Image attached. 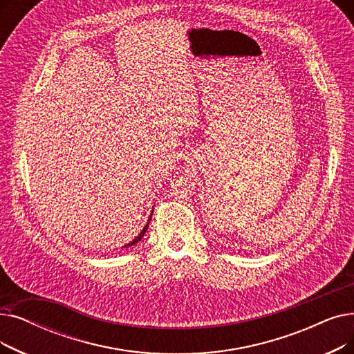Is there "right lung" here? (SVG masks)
Returning <instances> with one entry per match:
<instances>
[{"label": "right lung", "mask_w": 354, "mask_h": 354, "mask_svg": "<svg viewBox=\"0 0 354 354\" xmlns=\"http://www.w3.org/2000/svg\"><path fill=\"white\" fill-rule=\"evenodd\" d=\"M151 214H153V209H151ZM151 214H150V217H149V220H147V224L143 227V230H142V232H140V234L139 236H137V237H134V240L133 241H130V243H127L126 245H124V248H130V245H134L136 243H139L140 240H142V237L145 236V233L147 232V227H149V223H150V220H151Z\"/></svg>", "instance_id": "add662e5"}]
</instances>
